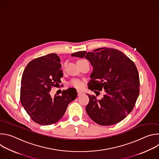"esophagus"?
I'll list each match as a JSON object with an SVG mask.
<instances>
[{
    "instance_id": "1",
    "label": "esophagus",
    "mask_w": 159,
    "mask_h": 159,
    "mask_svg": "<svg viewBox=\"0 0 159 159\" xmlns=\"http://www.w3.org/2000/svg\"><path fill=\"white\" fill-rule=\"evenodd\" d=\"M77 93H78V96H80L83 93L82 91H80V90H77Z\"/></svg>"
}]
</instances>
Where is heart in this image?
Wrapping results in <instances>:
<instances>
[{"mask_svg": "<svg viewBox=\"0 0 159 159\" xmlns=\"http://www.w3.org/2000/svg\"><path fill=\"white\" fill-rule=\"evenodd\" d=\"M71 84L74 87H75L76 88L80 89L83 87V83L80 80H74L72 81Z\"/></svg>", "mask_w": 159, "mask_h": 159, "instance_id": "heart-1", "label": "heart"}]
</instances>
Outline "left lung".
<instances>
[{"mask_svg": "<svg viewBox=\"0 0 159 159\" xmlns=\"http://www.w3.org/2000/svg\"><path fill=\"white\" fill-rule=\"evenodd\" d=\"M72 57L85 58L93 67L87 85L97 94L104 90L103 98L87 94L89 102L85 107L89 116L102 126L116 124L129 114L139 95V75L134 63L121 52L107 48L93 52H78ZM97 90L96 91V90Z\"/></svg>", "mask_w": 159, "mask_h": 159, "instance_id": "8db88e82", "label": "left lung"}]
</instances>
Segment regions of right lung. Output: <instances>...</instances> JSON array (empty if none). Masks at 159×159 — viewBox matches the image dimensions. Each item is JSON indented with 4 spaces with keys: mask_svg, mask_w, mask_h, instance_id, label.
I'll use <instances>...</instances> for the list:
<instances>
[{
    "mask_svg": "<svg viewBox=\"0 0 159 159\" xmlns=\"http://www.w3.org/2000/svg\"><path fill=\"white\" fill-rule=\"evenodd\" d=\"M60 58L55 53L30 61L22 74L20 93L22 106L31 118L41 125L58 122L68 105L77 97L74 88L63 90L61 96L52 98L50 91L61 82L63 77Z\"/></svg>",
    "mask_w": 159,
    "mask_h": 159,
    "instance_id": "1",
    "label": "right lung"
}]
</instances>
